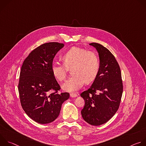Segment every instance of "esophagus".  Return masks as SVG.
<instances>
[{"label":"esophagus","instance_id":"34e87169","mask_svg":"<svg viewBox=\"0 0 146 146\" xmlns=\"http://www.w3.org/2000/svg\"><path fill=\"white\" fill-rule=\"evenodd\" d=\"M70 96L71 98H75V97L77 96V94H76L75 93H72L70 94Z\"/></svg>","mask_w":146,"mask_h":146}]
</instances>
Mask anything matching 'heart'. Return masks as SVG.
Masks as SVG:
<instances>
[{
	"label": "heart",
	"mask_w": 146,
	"mask_h": 146,
	"mask_svg": "<svg viewBox=\"0 0 146 146\" xmlns=\"http://www.w3.org/2000/svg\"><path fill=\"white\" fill-rule=\"evenodd\" d=\"M64 64L54 62L51 71L59 81H64L67 76V68H72V77L63 84V89L68 92H75L80 89L85 81L92 82L96 77L100 68L98 55L94 51L73 47L62 56Z\"/></svg>",
	"instance_id": "obj_1"
}]
</instances>
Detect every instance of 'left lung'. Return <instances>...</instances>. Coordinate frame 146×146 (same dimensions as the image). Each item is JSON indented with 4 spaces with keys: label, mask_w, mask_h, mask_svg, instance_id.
I'll use <instances>...</instances> for the list:
<instances>
[{
    "label": "left lung",
    "mask_w": 146,
    "mask_h": 146,
    "mask_svg": "<svg viewBox=\"0 0 146 146\" xmlns=\"http://www.w3.org/2000/svg\"><path fill=\"white\" fill-rule=\"evenodd\" d=\"M90 45L99 53L100 68L92 86L80 94L85 101L81 113L87 123L98 126L107 122L118 110L123 85L119 66L111 52L100 44Z\"/></svg>",
    "instance_id": "obj_1"
}]
</instances>
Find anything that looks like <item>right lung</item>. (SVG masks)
I'll return each mask as SVG.
<instances>
[{
    "mask_svg": "<svg viewBox=\"0 0 146 146\" xmlns=\"http://www.w3.org/2000/svg\"><path fill=\"white\" fill-rule=\"evenodd\" d=\"M64 44L50 42L34 49L24 60L18 83L20 102L26 114L41 124L52 122L59 115L68 92L59 93L60 87L51 71L56 53Z\"/></svg>",
    "mask_w": 146,
    "mask_h": 146,
    "instance_id": "add662e5",
    "label": "right lung"
}]
</instances>
